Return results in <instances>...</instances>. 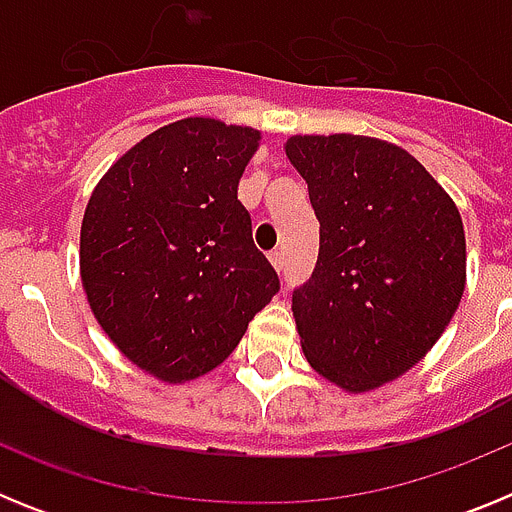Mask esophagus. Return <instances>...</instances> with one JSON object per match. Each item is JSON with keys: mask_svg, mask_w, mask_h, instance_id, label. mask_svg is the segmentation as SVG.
Segmentation results:
<instances>
[{"mask_svg": "<svg viewBox=\"0 0 512 512\" xmlns=\"http://www.w3.org/2000/svg\"><path fill=\"white\" fill-rule=\"evenodd\" d=\"M269 261H271V266H274V269H277V271L284 269V256H282V251L269 253Z\"/></svg>", "mask_w": 512, "mask_h": 512, "instance_id": "esophagus-1", "label": "esophagus"}]
</instances>
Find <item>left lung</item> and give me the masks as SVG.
<instances>
[{
	"mask_svg": "<svg viewBox=\"0 0 512 512\" xmlns=\"http://www.w3.org/2000/svg\"><path fill=\"white\" fill-rule=\"evenodd\" d=\"M320 223L318 264L292 295L307 364L348 395L413 369L467 287L459 207L413 153L372 135H289Z\"/></svg>",
	"mask_w": 512,
	"mask_h": 512,
	"instance_id": "8db88e82",
	"label": "left lung"
}]
</instances>
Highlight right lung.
<instances>
[{"label":"right lung","mask_w":512,"mask_h":512,"mask_svg":"<svg viewBox=\"0 0 512 512\" xmlns=\"http://www.w3.org/2000/svg\"><path fill=\"white\" fill-rule=\"evenodd\" d=\"M261 130L184 117L122 153L94 187L79 274L125 359L166 384L223 364L279 292L238 182Z\"/></svg>","instance_id":"obj_1"}]
</instances>
